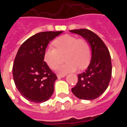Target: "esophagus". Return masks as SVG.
Returning a JSON list of instances; mask_svg holds the SVG:
<instances>
[{"label": "esophagus", "instance_id": "34e87169", "mask_svg": "<svg viewBox=\"0 0 127 127\" xmlns=\"http://www.w3.org/2000/svg\"><path fill=\"white\" fill-rule=\"evenodd\" d=\"M57 77H64L65 76V74H57Z\"/></svg>", "mask_w": 127, "mask_h": 127}]
</instances>
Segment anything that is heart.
<instances>
[{
  "mask_svg": "<svg viewBox=\"0 0 127 127\" xmlns=\"http://www.w3.org/2000/svg\"><path fill=\"white\" fill-rule=\"evenodd\" d=\"M54 45L56 48L49 47L44 54V60L51 69H57L65 56L67 62L58 68L61 73L74 72L78 67L84 69L89 65L92 58V48L85 39L65 35L56 39Z\"/></svg>",
  "mask_w": 127,
  "mask_h": 127,
  "instance_id": "1",
  "label": "heart"
}]
</instances>
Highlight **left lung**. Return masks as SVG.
Instances as JSON below:
<instances>
[{"label": "left lung", "mask_w": 127, "mask_h": 127, "mask_svg": "<svg viewBox=\"0 0 127 127\" xmlns=\"http://www.w3.org/2000/svg\"><path fill=\"white\" fill-rule=\"evenodd\" d=\"M88 41L92 48V59L88 68L78 75V81L72 92L77 98L94 100L108 87L111 78L112 64L109 51L99 37L88 29L70 30Z\"/></svg>", "instance_id": "obj_1"}]
</instances>
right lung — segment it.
<instances>
[{"label": "right lung", "instance_id": "add662e5", "mask_svg": "<svg viewBox=\"0 0 127 127\" xmlns=\"http://www.w3.org/2000/svg\"><path fill=\"white\" fill-rule=\"evenodd\" d=\"M63 31L39 32L22 44L13 67L14 83L24 98L34 103L48 100L57 77L44 61L49 42Z\"/></svg>", "mask_w": 127, "mask_h": 127}]
</instances>
